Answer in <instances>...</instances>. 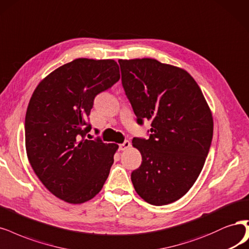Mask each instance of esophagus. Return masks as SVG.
Instances as JSON below:
<instances>
[{
  "label": "esophagus",
  "instance_id": "34e87169",
  "mask_svg": "<svg viewBox=\"0 0 249 249\" xmlns=\"http://www.w3.org/2000/svg\"><path fill=\"white\" fill-rule=\"evenodd\" d=\"M130 146H131V143L128 142V141H124L123 144L119 145V150H122V151L126 150Z\"/></svg>",
  "mask_w": 249,
  "mask_h": 249
}]
</instances>
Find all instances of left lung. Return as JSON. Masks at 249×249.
<instances>
[{
  "label": "left lung",
  "instance_id": "left-lung-1",
  "mask_svg": "<svg viewBox=\"0 0 249 249\" xmlns=\"http://www.w3.org/2000/svg\"><path fill=\"white\" fill-rule=\"evenodd\" d=\"M137 122H151L149 139H133L142 156L131 179L151 205L179 200L198 179L209 152L213 117L196 80L182 68L154 58L119 59Z\"/></svg>",
  "mask_w": 249,
  "mask_h": 249
}]
</instances>
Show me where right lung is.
Here are the masks:
<instances>
[{"label": "right lung", "instance_id": "add662e5", "mask_svg": "<svg viewBox=\"0 0 249 249\" xmlns=\"http://www.w3.org/2000/svg\"><path fill=\"white\" fill-rule=\"evenodd\" d=\"M121 78L114 59L80 57L43 78L25 114V150L47 190L69 204L101 192L118 149L115 143L87 140L88 116L98 93Z\"/></svg>", "mask_w": 249, "mask_h": 249}]
</instances>
